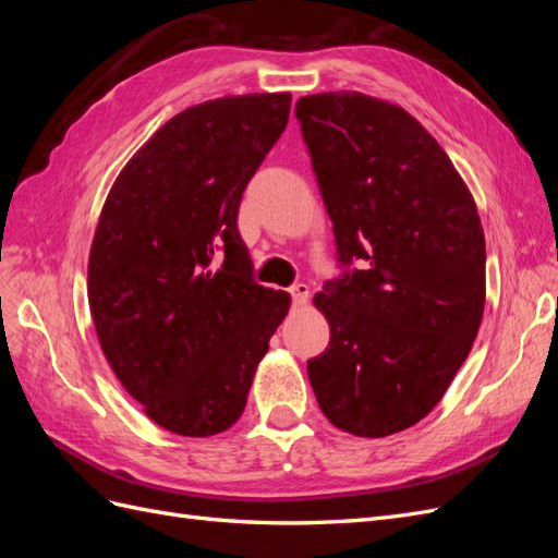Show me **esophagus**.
I'll list each match as a JSON object with an SVG mask.
<instances>
[{"instance_id":"esophagus-1","label":"esophagus","mask_w":558,"mask_h":558,"mask_svg":"<svg viewBox=\"0 0 558 558\" xmlns=\"http://www.w3.org/2000/svg\"><path fill=\"white\" fill-rule=\"evenodd\" d=\"M289 293L293 298V305L300 307V305H305V302L310 300V286L307 283H295V286H291Z\"/></svg>"}]
</instances>
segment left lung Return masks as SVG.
<instances>
[{
	"instance_id": "left-lung-1",
	"label": "left lung",
	"mask_w": 558,
	"mask_h": 558,
	"mask_svg": "<svg viewBox=\"0 0 558 558\" xmlns=\"http://www.w3.org/2000/svg\"><path fill=\"white\" fill-rule=\"evenodd\" d=\"M295 116L344 267L314 295L330 342L307 361L310 384L332 426L393 435L440 402L477 337L480 214L442 146L404 109L342 90L300 97Z\"/></svg>"
}]
</instances>
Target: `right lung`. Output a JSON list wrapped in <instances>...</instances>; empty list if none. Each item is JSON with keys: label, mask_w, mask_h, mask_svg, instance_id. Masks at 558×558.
<instances>
[{"label": "right lung", "mask_w": 558, "mask_h": 558, "mask_svg": "<svg viewBox=\"0 0 558 558\" xmlns=\"http://www.w3.org/2000/svg\"><path fill=\"white\" fill-rule=\"evenodd\" d=\"M291 93L177 113L130 158L99 214L88 300L105 356L148 418L177 435L244 412L291 295L253 281L242 193L289 123Z\"/></svg>", "instance_id": "1"}]
</instances>
